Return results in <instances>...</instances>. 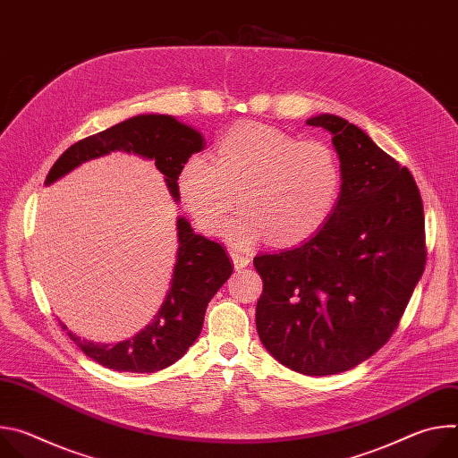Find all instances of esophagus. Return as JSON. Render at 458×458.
Listing matches in <instances>:
<instances>
[{
	"label": "esophagus",
	"instance_id": "34e87169",
	"mask_svg": "<svg viewBox=\"0 0 458 458\" xmlns=\"http://www.w3.org/2000/svg\"><path fill=\"white\" fill-rule=\"evenodd\" d=\"M230 257H232V260H233L235 270H241V268H244V267L250 265V257L244 255V253H239V251H235V250H230Z\"/></svg>",
	"mask_w": 458,
	"mask_h": 458
}]
</instances>
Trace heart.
<instances>
[{"mask_svg": "<svg viewBox=\"0 0 458 458\" xmlns=\"http://www.w3.org/2000/svg\"><path fill=\"white\" fill-rule=\"evenodd\" d=\"M181 198L195 225L217 232L228 212L239 210L225 235L237 246L268 237L293 246L315 235L334 214L343 168L332 145L279 128L241 121L217 141L214 161L191 156L177 177Z\"/></svg>", "mask_w": 458, "mask_h": 458, "instance_id": "obj_1", "label": "heart"}]
</instances>
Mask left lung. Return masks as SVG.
I'll return each instance as SVG.
<instances>
[{
  "mask_svg": "<svg viewBox=\"0 0 458 458\" xmlns=\"http://www.w3.org/2000/svg\"><path fill=\"white\" fill-rule=\"evenodd\" d=\"M334 136L343 168L337 207L299 248L259 253L255 308L263 346L304 375H335L397 330L426 265L424 208L406 166L334 114L306 121Z\"/></svg>",
  "mask_w": 458,
  "mask_h": 458,
  "instance_id": "obj_1",
  "label": "left lung"
}]
</instances>
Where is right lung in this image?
I'll use <instances>...</instances> for the list:
<instances>
[{
	"instance_id": "add662e5",
	"label": "right lung",
	"mask_w": 458,
	"mask_h": 458,
	"mask_svg": "<svg viewBox=\"0 0 458 458\" xmlns=\"http://www.w3.org/2000/svg\"><path fill=\"white\" fill-rule=\"evenodd\" d=\"M205 145L201 132L175 117L143 114L74 143L54 163L45 184H52L85 161L123 150L156 161L174 201H179V172L190 156L201 152ZM177 242L170 290L152 322L136 337L114 346L92 343L69 332L85 355L115 371L154 373L179 360L199 337L207 306L233 268L225 248L195 233L184 217L177 219ZM61 326L67 330V326Z\"/></svg>"
}]
</instances>
